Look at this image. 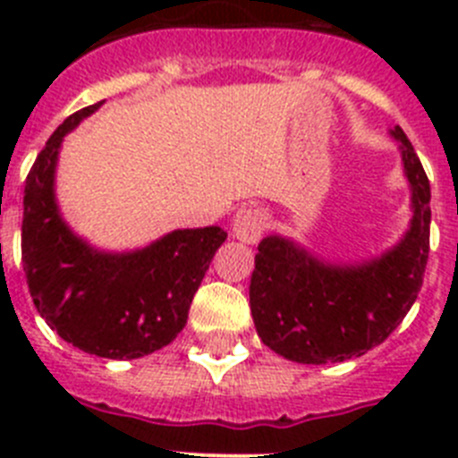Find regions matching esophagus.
Wrapping results in <instances>:
<instances>
[{"label":"esophagus","instance_id":"esophagus-1","mask_svg":"<svg viewBox=\"0 0 458 458\" xmlns=\"http://www.w3.org/2000/svg\"><path fill=\"white\" fill-rule=\"evenodd\" d=\"M266 225H268V216L261 208H241L233 216L232 222V233L242 242H257L264 233Z\"/></svg>","mask_w":458,"mask_h":458}]
</instances>
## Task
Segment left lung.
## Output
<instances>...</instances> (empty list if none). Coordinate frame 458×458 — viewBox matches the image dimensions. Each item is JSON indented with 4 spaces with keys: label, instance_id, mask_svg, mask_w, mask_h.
I'll use <instances>...</instances> for the list:
<instances>
[{
    "label": "left lung",
    "instance_id": "obj_1",
    "mask_svg": "<svg viewBox=\"0 0 458 458\" xmlns=\"http://www.w3.org/2000/svg\"><path fill=\"white\" fill-rule=\"evenodd\" d=\"M411 190V222L378 257L333 261L293 238L259 242L250 279V310L261 342L301 365L360 358L386 342L422 286L428 259L431 188L406 132L394 125Z\"/></svg>",
    "mask_w": 458,
    "mask_h": 458
}]
</instances>
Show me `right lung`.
<instances>
[{
	"label": "right lung",
	"instance_id": "1",
	"mask_svg": "<svg viewBox=\"0 0 458 458\" xmlns=\"http://www.w3.org/2000/svg\"><path fill=\"white\" fill-rule=\"evenodd\" d=\"M105 100L68 116L24 181L22 266L31 301L64 342L89 355L135 360L172 344L185 327L220 226L174 229L144 248H96L72 232L56 201L64 137Z\"/></svg>",
	"mask_w": 458,
	"mask_h": 458
}]
</instances>
